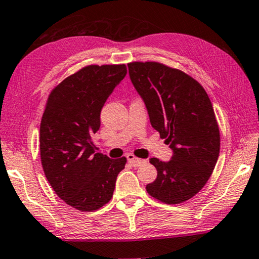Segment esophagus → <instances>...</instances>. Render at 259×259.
I'll return each mask as SVG.
<instances>
[{"instance_id": "34e87169", "label": "esophagus", "mask_w": 259, "mask_h": 259, "mask_svg": "<svg viewBox=\"0 0 259 259\" xmlns=\"http://www.w3.org/2000/svg\"><path fill=\"white\" fill-rule=\"evenodd\" d=\"M127 161H128L131 163V165L133 166H139L143 164V163H146V160H141V158H138L135 157L133 154H127Z\"/></svg>"}]
</instances>
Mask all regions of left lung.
Here are the masks:
<instances>
[{
  "mask_svg": "<svg viewBox=\"0 0 259 259\" xmlns=\"http://www.w3.org/2000/svg\"><path fill=\"white\" fill-rule=\"evenodd\" d=\"M128 73L150 124L172 150L168 162L150 158L157 177L147 192L170 205L189 200L207 183L220 152L212 103L196 79L162 63H128Z\"/></svg>",
  "mask_w": 259,
  "mask_h": 259,
  "instance_id": "8db88e82",
  "label": "left lung"
}]
</instances>
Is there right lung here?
Wrapping results in <instances>:
<instances>
[{
    "label": "right lung",
    "instance_id": "add662e5",
    "mask_svg": "<svg viewBox=\"0 0 259 259\" xmlns=\"http://www.w3.org/2000/svg\"><path fill=\"white\" fill-rule=\"evenodd\" d=\"M125 65L88 66L59 84L40 124L44 172L55 193L81 212L101 208L112 198L126 157L95 152L91 137L101 127L106 99L126 76Z\"/></svg>",
    "mask_w": 259,
    "mask_h": 259
}]
</instances>
